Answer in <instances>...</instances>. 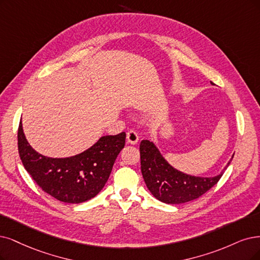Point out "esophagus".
I'll return each mask as SVG.
<instances>
[{
	"label": "esophagus",
	"mask_w": 260,
	"mask_h": 260,
	"mask_svg": "<svg viewBox=\"0 0 260 260\" xmlns=\"http://www.w3.org/2000/svg\"><path fill=\"white\" fill-rule=\"evenodd\" d=\"M138 134L135 132V131H128L127 134H126V140L128 143H131V145H136V143L138 142Z\"/></svg>",
	"instance_id": "1"
}]
</instances>
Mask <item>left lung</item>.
Segmentation results:
<instances>
[{"label": "left lung", "mask_w": 260, "mask_h": 260, "mask_svg": "<svg viewBox=\"0 0 260 260\" xmlns=\"http://www.w3.org/2000/svg\"><path fill=\"white\" fill-rule=\"evenodd\" d=\"M139 150L141 174L147 187L153 196L165 204H184L200 197L213 187L224 174L222 171L213 178L185 175L171 167L149 140H142ZM229 164L230 161L225 169Z\"/></svg>", "instance_id": "obj_1"}]
</instances>
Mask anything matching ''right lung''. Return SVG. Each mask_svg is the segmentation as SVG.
Instances as JSON below:
<instances>
[{
  "mask_svg": "<svg viewBox=\"0 0 260 260\" xmlns=\"http://www.w3.org/2000/svg\"><path fill=\"white\" fill-rule=\"evenodd\" d=\"M126 134L104 136L90 149L66 158L37 153L25 139L21 121L18 152L25 170L45 193L69 204H80L98 195L107 182L115 158L125 146Z\"/></svg>",
  "mask_w": 260,
  "mask_h": 260,
  "instance_id": "right-lung-1",
  "label": "right lung"
}]
</instances>
